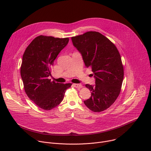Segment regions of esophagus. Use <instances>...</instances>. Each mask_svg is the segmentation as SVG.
<instances>
[{"instance_id":"34e87169","label":"esophagus","mask_w":151,"mask_h":151,"mask_svg":"<svg viewBox=\"0 0 151 151\" xmlns=\"http://www.w3.org/2000/svg\"><path fill=\"white\" fill-rule=\"evenodd\" d=\"M73 86L76 88H83V86L80 84H73Z\"/></svg>"}]
</instances>
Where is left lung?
Returning <instances> with one entry per match:
<instances>
[{
  "mask_svg": "<svg viewBox=\"0 0 151 151\" xmlns=\"http://www.w3.org/2000/svg\"><path fill=\"white\" fill-rule=\"evenodd\" d=\"M71 40L96 79L94 86L86 84L91 96L84 101V104L93 112L103 111L113 104L121 92L124 67L120 54L116 46L98 32H88L71 37Z\"/></svg>",
  "mask_w": 151,
  "mask_h": 151,
  "instance_id": "8db88e82",
  "label": "left lung"
}]
</instances>
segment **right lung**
<instances>
[{
    "mask_svg": "<svg viewBox=\"0 0 151 151\" xmlns=\"http://www.w3.org/2000/svg\"><path fill=\"white\" fill-rule=\"evenodd\" d=\"M68 38L40 35L34 38L22 56L21 76L28 97L38 107L50 110L63 100L71 83L51 81V68L59 53L67 46Z\"/></svg>",
    "mask_w": 151,
    "mask_h": 151,
    "instance_id": "obj_1",
    "label": "right lung"
}]
</instances>
